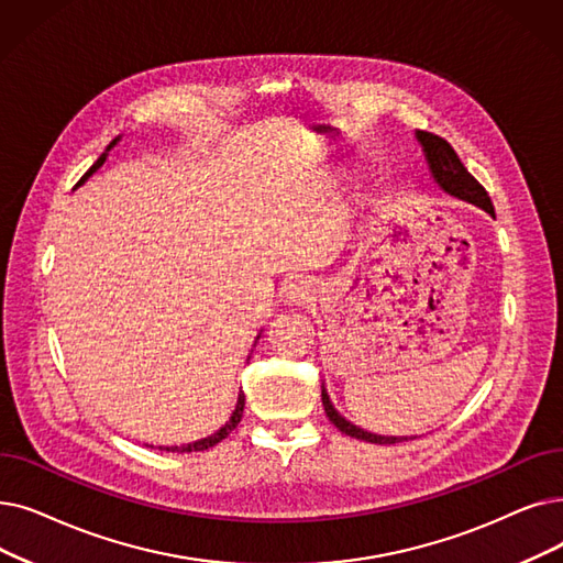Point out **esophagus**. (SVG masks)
<instances>
[{
  "label": "esophagus",
  "instance_id": "obj_1",
  "mask_svg": "<svg viewBox=\"0 0 563 563\" xmlns=\"http://www.w3.org/2000/svg\"><path fill=\"white\" fill-rule=\"evenodd\" d=\"M285 297L289 303H306L312 299V289H310V283L308 280H291L287 287H285Z\"/></svg>",
  "mask_w": 563,
  "mask_h": 563
}]
</instances>
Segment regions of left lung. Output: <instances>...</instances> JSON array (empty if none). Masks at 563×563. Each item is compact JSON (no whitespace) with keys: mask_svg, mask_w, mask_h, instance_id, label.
Masks as SVG:
<instances>
[{"mask_svg":"<svg viewBox=\"0 0 563 563\" xmlns=\"http://www.w3.org/2000/svg\"><path fill=\"white\" fill-rule=\"evenodd\" d=\"M417 140L423 146V154H426V161L430 165V173H432V177H434V181L439 186H442L449 195H455V198L467 200V202L485 209L490 216H495V207L490 202V195H487V190L467 173V167L462 165V161L453 152V146L444 137H439V135L428 133V131H417ZM322 405H324V411H327L329 421L340 432H345V434L356 437V439H363V442H371V444H398V442H405V439H407V437L375 434V432L361 430L358 426L350 423L345 417H340V413L335 411V407L331 405V400L327 396V388L324 386H322Z\"/></svg>","mask_w":563,"mask_h":563,"instance_id":"obj_1","label":"left lung"}]
</instances>
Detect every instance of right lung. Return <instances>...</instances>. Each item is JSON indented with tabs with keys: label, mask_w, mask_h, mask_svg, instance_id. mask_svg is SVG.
Masks as SVG:
<instances>
[{
	"label": "right lung",
	"mask_w": 563,
	"mask_h": 563,
	"mask_svg": "<svg viewBox=\"0 0 563 563\" xmlns=\"http://www.w3.org/2000/svg\"><path fill=\"white\" fill-rule=\"evenodd\" d=\"M119 142V137H114L110 144H108V150L99 156V161H96L87 173H85V177L78 181V186H82L96 169H99L103 163H106V158H108V152L112 150V146ZM260 338V335H257ZM243 405H246V396L243 394H239V400H236V407H234V411H232V417H230V421L221 428V430H216L213 434H209V437H205V439H198V442H192V444H184V446H165V451H177V453H192V451H207V449H211V446H216L218 442H223V439L239 426V421H241V417H243ZM163 449V446H161Z\"/></svg>",
	"instance_id": "obj_1"
}]
</instances>
